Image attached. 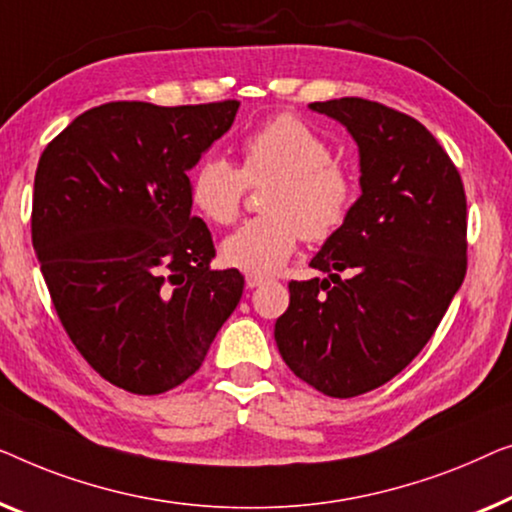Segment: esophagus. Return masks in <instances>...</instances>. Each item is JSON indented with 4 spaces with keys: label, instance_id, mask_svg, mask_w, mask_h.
Returning <instances> with one entry per match:
<instances>
[{
    "label": "esophagus",
    "instance_id": "esophagus-1",
    "mask_svg": "<svg viewBox=\"0 0 512 512\" xmlns=\"http://www.w3.org/2000/svg\"><path fill=\"white\" fill-rule=\"evenodd\" d=\"M264 283H266L264 276H255V273H248V276H246V285L248 287H259V285H264Z\"/></svg>",
    "mask_w": 512,
    "mask_h": 512
}]
</instances>
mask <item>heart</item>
<instances>
[{"instance_id": "heart-1", "label": "heart", "mask_w": 512, "mask_h": 512, "mask_svg": "<svg viewBox=\"0 0 512 512\" xmlns=\"http://www.w3.org/2000/svg\"><path fill=\"white\" fill-rule=\"evenodd\" d=\"M241 169L220 155H206L190 178V199L215 225H229L241 211L248 185L269 183L262 218L248 220L220 246L227 266L269 276L283 269L301 236L327 241L348 220L357 187L334 162L331 146L308 122L276 115L243 139Z\"/></svg>"}]
</instances>
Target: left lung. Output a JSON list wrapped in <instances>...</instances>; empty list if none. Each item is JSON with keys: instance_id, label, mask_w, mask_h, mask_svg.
<instances>
[{"instance_id": "8db88e82", "label": "left lung", "mask_w": 512, "mask_h": 512, "mask_svg": "<svg viewBox=\"0 0 512 512\" xmlns=\"http://www.w3.org/2000/svg\"><path fill=\"white\" fill-rule=\"evenodd\" d=\"M359 148L362 194L313 269L292 280L276 345L297 378L334 399L376 390L413 362L466 276L462 176L422 122L362 97L311 104Z\"/></svg>"}]
</instances>
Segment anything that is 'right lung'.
Returning <instances> with one entry per match:
<instances>
[{"mask_svg":"<svg viewBox=\"0 0 512 512\" xmlns=\"http://www.w3.org/2000/svg\"><path fill=\"white\" fill-rule=\"evenodd\" d=\"M236 111V99L111 102L41 153L32 243L57 318L85 362L132 394L185 383L243 294L239 271L211 269L187 178Z\"/></svg>","mask_w":512,"mask_h":512,"instance_id":"obj_1","label":"right lung"}]
</instances>
